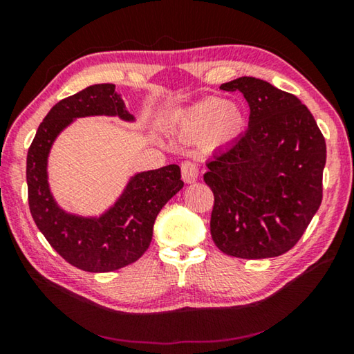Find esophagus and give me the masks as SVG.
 Segmentation results:
<instances>
[{"label": "esophagus", "instance_id": "obj_1", "mask_svg": "<svg viewBox=\"0 0 354 354\" xmlns=\"http://www.w3.org/2000/svg\"><path fill=\"white\" fill-rule=\"evenodd\" d=\"M181 176L184 183H194L198 178V165L195 162H190V160H185L181 164Z\"/></svg>", "mask_w": 354, "mask_h": 354}]
</instances>
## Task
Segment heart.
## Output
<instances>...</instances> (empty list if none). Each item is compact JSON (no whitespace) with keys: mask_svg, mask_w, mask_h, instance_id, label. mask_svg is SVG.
Listing matches in <instances>:
<instances>
[{"mask_svg":"<svg viewBox=\"0 0 354 354\" xmlns=\"http://www.w3.org/2000/svg\"><path fill=\"white\" fill-rule=\"evenodd\" d=\"M181 127L189 136L207 134L212 143L234 140L243 128V115L239 107L221 98H207L192 106L183 115Z\"/></svg>","mask_w":354,"mask_h":354,"instance_id":"1","label":"heart"}]
</instances>
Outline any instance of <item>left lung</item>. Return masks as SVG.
I'll return each mask as SVG.
<instances>
[{
    "label": "left lung",
    "mask_w": 354,
    "mask_h": 354,
    "mask_svg": "<svg viewBox=\"0 0 354 354\" xmlns=\"http://www.w3.org/2000/svg\"><path fill=\"white\" fill-rule=\"evenodd\" d=\"M241 92L248 129L206 164L214 194L211 236L220 251L263 259L295 247L323 196L326 143L295 95L242 76L220 86Z\"/></svg>",
    "instance_id": "1"
}]
</instances>
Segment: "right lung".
<instances>
[{
  "label": "right lung",
  "mask_w": 354,
  "mask_h": 354,
  "mask_svg": "<svg viewBox=\"0 0 354 354\" xmlns=\"http://www.w3.org/2000/svg\"><path fill=\"white\" fill-rule=\"evenodd\" d=\"M87 115L133 120L113 84H95L53 106L28 149L29 211L48 243L71 266L84 272H113L136 262L148 250L156 217L184 183L175 164L137 173L103 217L81 218L65 214L50 194L46 158L57 134L71 120Z\"/></svg>",
  "instance_id": "right-lung-1"
}]
</instances>
